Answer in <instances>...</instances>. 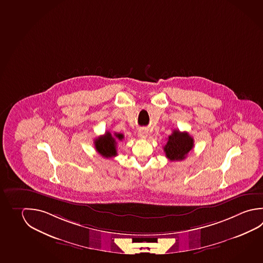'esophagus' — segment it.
I'll return each mask as SVG.
<instances>
[{"instance_id":"obj_1","label":"esophagus","mask_w":263,"mask_h":263,"mask_svg":"<svg viewBox=\"0 0 263 263\" xmlns=\"http://www.w3.org/2000/svg\"><path fill=\"white\" fill-rule=\"evenodd\" d=\"M147 135H148V129H140L138 132V136L140 138L145 139L147 137Z\"/></svg>"}]
</instances>
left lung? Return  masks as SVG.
<instances>
[{"instance_id": "8db88e82", "label": "left lung", "mask_w": 263, "mask_h": 263, "mask_svg": "<svg viewBox=\"0 0 263 263\" xmlns=\"http://www.w3.org/2000/svg\"><path fill=\"white\" fill-rule=\"evenodd\" d=\"M194 147V139L186 132L174 129L167 138V144L163 147L170 160L180 161L186 158L187 154Z\"/></svg>"}]
</instances>
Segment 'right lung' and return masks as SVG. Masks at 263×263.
Masks as SVG:
<instances>
[{
    "instance_id": "add662e5",
    "label": "right lung",
    "mask_w": 263,
    "mask_h": 263,
    "mask_svg": "<svg viewBox=\"0 0 263 263\" xmlns=\"http://www.w3.org/2000/svg\"><path fill=\"white\" fill-rule=\"evenodd\" d=\"M124 138L122 134H115L114 136L109 132H105L104 135L96 139L95 145H96V151L103 156L104 158H113L117 156V141L120 140L122 141Z\"/></svg>"
}]
</instances>
